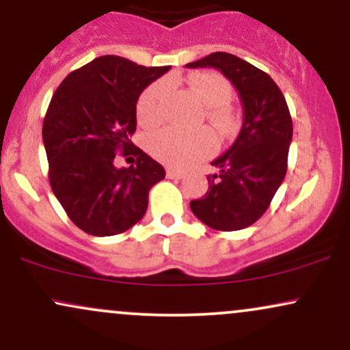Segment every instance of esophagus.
Segmentation results:
<instances>
[{
	"instance_id": "34e87169",
	"label": "esophagus",
	"mask_w": 350,
	"mask_h": 350,
	"mask_svg": "<svg viewBox=\"0 0 350 350\" xmlns=\"http://www.w3.org/2000/svg\"><path fill=\"white\" fill-rule=\"evenodd\" d=\"M166 176H167V178H170V179H183L186 174H184L183 171L172 170V167H167V170H166Z\"/></svg>"
}]
</instances>
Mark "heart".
Wrapping results in <instances>:
<instances>
[{
  "instance_id": "b5f03b06",
  "label": "heart",
  "mask_w": 350,
  "mask_h": 350,
  "mask_svg": "<svg viewBox=\"0 0 350 350\" xmlns=\"http://www.w3.org/2000/svg\"><path fill=\"white\" fill-rule=\"evenodd\" d=\"M166 85L163 82L152 83L139 95L136 103V116L139 123L156 124L163 118V98ZM189 92L207 107V120L219 135H228L235 128L234 110L227 105L232 98V87L222 75L215 72H199L189 79ZM217 142L208 130L156 131L148 138V151L152 158L172 167H187L206 159L215 151Z\"/></svg>"
}]
</instances>
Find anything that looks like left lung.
Masks as SVG:
<instances>
[{
  "label": "left lung",
  "instance_id": "left-lung-1",
  "mask_svg": "<svg viewBox=\"0 0 350 350\" xmlns=\"http://www.w3.org/2000/svg\"><path fill=\"white\" fill-rule=\"evenodd\" d=\"M186 67L220 70L242 100L240 135L212 161L220 172L207 176L206 194L191 200V211L206 226L224 232L242 230L267 212L286 176L293 138L286 100L267 72L227 52H214Z\"/></svg>",
  "mask_w": 350,
  "mask_h": 350
}]
</instances>
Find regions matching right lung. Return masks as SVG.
<instances>
[{
	"instance_id": "add662e5",
	"label": "right lung",
	"mask_w": 350,
	"mask_h": 350,
	"mask_svg": "<svg viewBox=\"0 0 350 350\" xmlns=\"http://www.w3.org/2000/svg\"><path fill=\"white\" fill-rule=\"evenodd\" d=\"M170 70L102 55L70 72L52 95L42 124L52 192L69 219L88 235L110 237L143 219L148 194L166 172L131 143L136 102ZM133 154L118 170L116 152Z\"/></svg>"
}]
</instances>
